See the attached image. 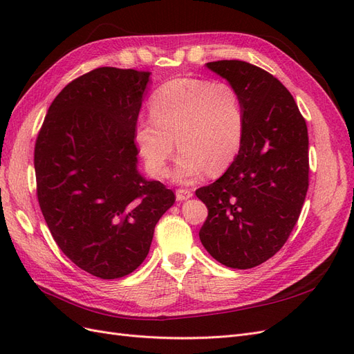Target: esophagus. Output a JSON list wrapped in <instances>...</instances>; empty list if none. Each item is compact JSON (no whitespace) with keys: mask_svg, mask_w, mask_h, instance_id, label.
I'll return each instance as SVG.
<instances>
[{"mask_svg":"<svg viewBox=\"0 0 354 354\" xmlns=\"http://www.w3.org/2000/svg\"><path fill=\"white\" fill-rule=\"evenodd\" d=\"M176 196L178 201H186V199H190L192 196H194V194H192L190 189H177Z\"/></svg>","mask_w":354,"mask_h":354,"instance_id":"esophagus-1","label":"esophagus"}]
</instances>
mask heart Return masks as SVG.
Here are the masks:
<instances>
[{
  "label": "heart",
  "mask_w": 354,
  "mask_h": 354,
  "mask_svg": "<svg viewBox=\"0 0 354 354\" xmlns=\"http://www.w3.org/2000/svg\"><path fill=\"white\" fill-rule=\"evenodd\" d=\"M151 120L136 125L138 152L155 177H164L177 147L174 177L194 183L205 171L220 173L236 156L242 142L241 100L229 84L199 78L171 80L149 103Z\"/></svg>",
  "instance_id": "1"
}]
</instances>
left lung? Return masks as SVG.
Here are the masks:
<instances>
[{
  "label": "left lung",
  "mask_w": 354,
  "mask_h": 354,
  "mask_svg": "<svg viewBox=\"0 0 354 354\" xmlns=\"http://www.w3.org/2000/svg\"><path fill=\"white\" fill-rule=\"evenodd\" d=\"M207 68L227 80L243 113L239 152L212 185L196 190L208 208L199 239L218 263L251 269L279 251L308 189V134L285 85L242 60Z\"/></svg>",
  "instance_id": "obj_1"
}]
</instances>
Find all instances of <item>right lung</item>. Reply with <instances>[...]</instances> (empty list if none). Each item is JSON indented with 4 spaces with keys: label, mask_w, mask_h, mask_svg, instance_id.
I'll return each mask as SVG.
<instances>
[{
    "label": "right lung",
    "mask_w": 354,
    "mask_h": 354,
    "mask_svg": "<svg viewBox=\"0 0 354 354\" xmlns=\"http://www.w3.org/2000/svg\"><path fill=\"white\" fill-rule=\"evenodd\" d=\"M151 72L97 68L50 104L35 143L37 196L59 248L100 279L134 272L176 195L137 169L134 131Z\"/></svg>",
    "instance_id": "obj_1"
}]
</instances>
